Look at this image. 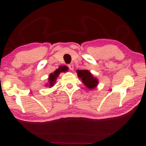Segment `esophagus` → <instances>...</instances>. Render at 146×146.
I'll list each match as a JSON object with an SVG mask.
<instances>
[{
  "instance_id": "esophagus-1",
  "label": "esophagus",
  "mask_w": 146,
  "mask_h": 146,
  "mask_svg": "<svg viewBox=\"0 0 146 146\" xmlns=\"http://www.w3.org/2000/svg\"><path fill=\"white\" fill-rule=\"evenodd\" d=\"M68 67H69V68H70V70H74V65L72 64H69Z\"/></svg>"
}]
</instances>
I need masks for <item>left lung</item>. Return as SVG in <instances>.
Masks as SVG:
<instances>
[{"mask_svg":"<svg viewBox=\"0 0 146 146\" xmlns=\"http://www.w3.org/2000/svg\"><path fill=\"white\" fill-rule=\"evenodd\" d=\"M76 72L79 78L89 90L94 89L98 85V80L88 70H77Z\"/></svg>","mask_w":146,"mask_h":146,"instance_id":"obj_1","label":"left lung"}]
</instances>
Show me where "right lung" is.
Here are the masks:
<instances>
[{
  "mask_svg": "<svg viewBox=\"0 0 146 146\" xmlns=\"http://www.w3.org/2000/svg\"><path fill=\"white\" fill-rule=\"evenodd\" d=\"M66 70V69L64 68H58L53 73H51L49 74V77L48 80V82H47L45 86L46 87H49V88H52L54 86L55 84L57 78L58 77V76L60 72H65Z\"/></svg>",
  "mask_w": 146,
  "mask_h": 146,
  "instance_id": "1",
  "label": "right lung"
}]
</instances>
